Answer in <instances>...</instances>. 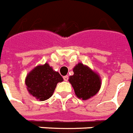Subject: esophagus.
Here are the masks:
<instances>
[{
	"label": "esophagus",
	"instance_id": "obj_1",
	"mask_svg": "<svg viewBox=\"0 0 133 133\" xmlns=\"http://www.w3.org/2000/svg\"><path fill=\"white\" fill-rule=\"evenodd\" d=\"M63 78H64V80L65 81H67L68 79H69V77H68V76H64L63 77Z\"/></svg>",
	"mask_w": 133,
	"mask_h": 133
}]
</instances>
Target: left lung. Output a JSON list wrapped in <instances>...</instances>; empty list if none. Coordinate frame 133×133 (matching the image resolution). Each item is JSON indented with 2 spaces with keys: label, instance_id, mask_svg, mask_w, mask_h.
<instances>
[{
  "label": "left lung",
  "instance_id": "left-lung-1",
  "mask_svg": "<svg viewBox=\"0 0 133 133\" xmlns=\"http://www.w3.org/2000/svg\"><path fill=\"white\" fill-rule=\"evenodd\" d=\"M73 71L74 75L69 76V81L78 98L86 101L99 91L101 78L98 74L81 62L74 67Z\"/></svg>",
  "mask_w": 133,
  "mask_h": 133
}]
</instances>
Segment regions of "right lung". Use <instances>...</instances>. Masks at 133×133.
Listing matches in <instances>:
<instances>
[{
  "mask_svg": "<svg viewBox=\"0 0 133 133\" xmlns=\"http://www.w3.org/2000/svg\"><path fill=\"white\" fill-rule=\"evenodd\" d=\"M63 80L59 72L45 63L32 69L27 74L25 82L29 94L36 99L44 101L52 96L57 84Z\"/></svg>",
  "mask_w": 133,
  "mask_h": 133,
  "instance_id": "1",
  "label": "right lung"
}]
</instances>
